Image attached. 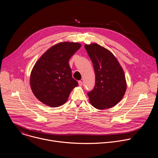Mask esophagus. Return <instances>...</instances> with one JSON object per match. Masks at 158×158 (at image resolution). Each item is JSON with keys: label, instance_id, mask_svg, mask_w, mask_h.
Returning a JSON list of instances; mask_svg holds the SVG:
<instances>
[{"label": "esophagus", "instance_id": "34e87169", "mask_svg": "<svg viewBox=\"0 0 158 158\" xmlns=\"http://www.w3.org/2000/svg\"><path fill=\"white\" fill-rule=\"evenodd\" d=\"M78 83H79V85H80V86H82V82L81 81H79L78 82Z\"/></svg>", "mask_w": 158, "mask_h": 158}]
</instances>
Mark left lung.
I'll list each match as a JSON object with an SVG mask.
<instances>
[{"instance_id": "left-lung-1", "label": "left lung", "mask_w": 158, "mask_h": 158, "mask_svg": "<svg viewBox=\"0 0 158 158\" xmlns=\"http://www.w3.org/2000/svg\"><path fill=\"white\" fill-rule=\"evenodd\" d=\"M96 75L95 85L87 93L90 102L96 108L113 107L123 98L126 90L125 76L116 58L97 44L85 45Z\"/></svg>"}]
</instances>
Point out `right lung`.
I'll use <instances>...</instances> for the list:
<instances>
[{"label":"right lung","mask_w":158,"mask_h":158,"mask_svg":"<svg viewBox=\"0 0 158 158\" xmlns=\"http://www.w3.org/2000/svg\"><path fill=\"white\" fill-rule=\"evenodd\" d=\"M76 42H60L49 49L33 67L30 83L34 96L51 107L64 104L78 82L72 77L69 60L81 48Z\"/></svg>","instance_id":"obj_1"}]
</instances>
